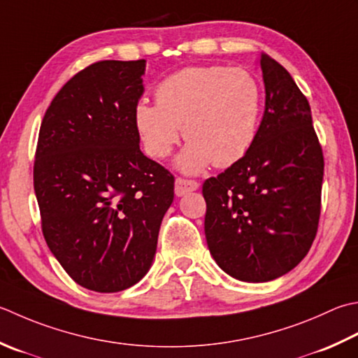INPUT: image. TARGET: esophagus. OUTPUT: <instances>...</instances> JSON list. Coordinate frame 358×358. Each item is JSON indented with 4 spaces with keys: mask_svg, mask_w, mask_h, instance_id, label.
<instances>
[{
    "mask_svg": "<svg viewBox=\"0 0 358 358\" xmlns=\"http://www.w3.org/2000/svg\"><path fill=\"white\" fill-rule=\"evenodd\" d=\"M195 189H199V181L183 178V177H178L175 180V194H177L178 197L191 191H195Z\"/></svg>",
    "mask_w": 358,
    "mask_h": 358,
    "instance_id": "1",
    "label": "esophagus"
}]
</instances>
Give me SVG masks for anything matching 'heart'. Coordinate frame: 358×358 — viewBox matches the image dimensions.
<instances>
[{
  "label": "heart",
  "instance_id": "heart-1",
  "mask_svg": "<svg viewBox=\"0 0 358 358\" xmlns=\"http://www.w3.org/2000/svg\"><path fill=\"white\" fill-rule=\"evenodd\" d=\"M157 103L139 101L133 121L147 153L166 158L183 135L189 141L178 164L197 172L213 163L234 164L255 144L264 108V88L247 68L187 66L164 77Z\"/></svg>",
  "mask_w": 358,
  "mask_h": 358
}]
</instances>
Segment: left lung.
I'll use <instances>...</instances> for the list:
<instances>
[{
  "mask_svg": "<svg viewBox=\"0 0 358 358\" xmlns=\"http://www.w3.org/2000/svg\"><path fill=\"white\" fill-rule=\"evenodd\" d=\"M261 68L265 111L256 141L201 187L208 248L223 271L247 282L282 276L309 253L324 175L309 101L268 54Z\"/></svg>",
  "mask_w": 358,
  "mask_h": 358,
  "instance_id": "8db88e82",
  "label": "left lung"
}]
</instances>
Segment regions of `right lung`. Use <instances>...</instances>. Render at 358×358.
Listing matches in <instances>:
<instances>
[{
  "mask_svg": "<svg viewBox=\"0 0 358 358\" xmlns=\"http://www.w3.org/2000/svg\"><path fill=\"white\" fill-rule=\"evenodd\" d=\"M145 60H99L73 76L40 125L34 159L41 233L74 282L113 293L149 271L173 175L144 157L133 110Z\"/></svg>",
  "mask_w": 358,
  "mask_h": 358,
  "instance_id": "obj_1",
  "label": "right lung"
}]
</instances>
